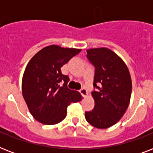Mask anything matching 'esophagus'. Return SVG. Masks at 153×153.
Instances as JSON below:
<instances>
[{"instance_id": "esophagus-1", "label": "esophagus", "mask_w": 153, "mask_h": 153, "mask_svg": "<svg viewBox=\"0 0 153 153\" xmlns=\"http://www.w3.org/2000/svg\"><path fill=\"white\" fill-rule=\"evenodd\" d=\"M79 92H80V94H81L83 96L84 98H86V97L88 96V92H87V91H86V89L82 88L81 90L79 91Z\"/></svg>"}]
</instances>
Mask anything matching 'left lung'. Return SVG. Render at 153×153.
<instances>
[{
  "mask_svg": "<svg viewBox=\"0 0 153 153\" xmlns=\"http://www.w3.org/2000/svg\"><path fill=\"white\" fill-rule=\"evenodd\" d=\"M86 52L95 67L94 86L98 91L92 92L94 108L86 112L85 117L94 127L109 128L122 117L129 105L132 92L129 71L123 59L110 49L91 48Z\"/></svg>",
  "mask_w": 153,
  "mask_h": 153,
  "instance_id": "left-lung-1",
  "label": "left lung"
}]
</instances>
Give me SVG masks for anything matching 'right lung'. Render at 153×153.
<instances>
[{
    "label": "right lung",
    "instance_id": "obj_1",
    "mask_svg": "<svg viewBox=\"0 0 153 153\" xmlns=\"http://www.w3.org/2000/svg\"><path fill=\"white\" fill-rule=\"evenodd\" d=\"M82 49L45 47L30 59L22 78V94L29 112L37 121L55 125L66 117L67 106L82 100L81 94L67 88L69 78L61 67ZM65 83L59 86L60 81Z\"/></svg>",
    "mask_w": 153,
    "mask_h": 153
}]
</instances>
